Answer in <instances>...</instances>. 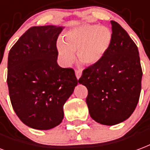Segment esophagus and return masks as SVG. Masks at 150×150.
Wrapping results in <instances>:
<instances>
[{
    "label": "esophagus",
    "mask_w": 150,
    "mask_h": 150,
    "mask_svg": "<svg viewBox=\"0 0 150 150\" xmlns=\"http://www.w3.org/2000/svg\"><path fill=\"white\" fill-rule=\"evenodd\" d=\"M75 75H76V78L79 79L81 76V71L79 70H75Z\"/></svg>",
    "instance_id": "obj_1"
}]
</instances>
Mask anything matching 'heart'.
Wrapping results in <instances>:
<instances>
[{"label":"heart","mask_w":150,"mask_h":150,"mask_svg":"<svg viewBox=\"0 0 150 150\" xmlns=\"http://www.w3.org/2000/svg\"><path fill=\"white\" fill-rule=\"evenodd\" d=\"M111 31L105 26L84 24L70 30L65 40L57 42L62 64L69 66L77 53L79 60L87 65L97 64L106 55L112 42Z\"/></svg>","instance_id":"b5f03b06"}]
</instances>
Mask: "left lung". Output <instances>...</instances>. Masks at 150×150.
<instances>
[{
    "mask_svg": "<svg viewBox=\"0 0 150 150\" xmlns=\"http://www.w3.org/2000/svg\"><path fill=\"white\" fill-rule=\"evenodd\" d=\"M112 42L104 57L83 71L79 83L86 86L91 117L113 126L133 114L140 98L142 70L139 52L126 31L111 21Z\"/></svg>",
    "mask_w": 150,
    "mask_h": 150,
    "instance_id": "1",
    "label": "left lung"
}]
</instances>
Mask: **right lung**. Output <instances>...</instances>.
<instances>
[{
    "label": "right lung",
    "instance_id": "right-lung-1",
    "mask_svg": "<svg viewBox=\"0 0 150 150\" xmlns=\"http://www.w3.org/2000/svg\"><path fill=\"white\" fill-rule=\"evenodd\" d=\"M63 27L30 28L10 49L7 83L10 101L22 122L50 129L64 118V105L78 84L75 71L57 64L56 41Z\"/></svg>",
    "mask_w": 150,
    "mask_h": 150
}]
</instances>
